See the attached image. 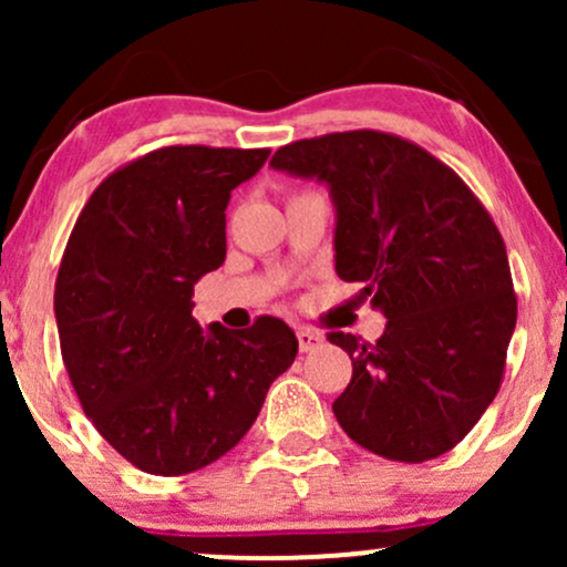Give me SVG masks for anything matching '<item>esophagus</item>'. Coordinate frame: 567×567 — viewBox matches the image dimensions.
I'll return each instance as SVG.
<instances>
[{"label":"esophagus","mask_w":567,"mask_h":567,"mask_svg":"<svg viewBox=\"0 0 567 567\" xmlns=\"http://www.w3.org/2000/svg\"><path fill=\"white\" fill-rule=\"evenodd\" d=\"M296 336H298V349H301V351H315L322 343V336L315 333V330L298 328Z\"/></svg>","instance_id":"1"}]
</instances>
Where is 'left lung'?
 <instances>
[{"label": "left lung", "mask_w": 567, "mask_h": 567, "mask_svg": "<svg viewBox=\"0 0 567 567\" xmlns=\"http://www.w3.org/2000/svg\"><path fill=\"white\" fill-rule=\"evenodd\" d=\"M269 165L330 186L338 277L386 317L375 343L328 333L354 368L338 424L405 464L453 451L498 394L517 322L491 213L445 162L381 130L292 141Z\"/></svg>", "instance_id": "obj_1"}]
</instances>
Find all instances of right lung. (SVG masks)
Listing matches in <instances>:
<instances>
[{"instance_id":"add662e5","label":"right lung","mask_w":567,"mask_h":567,"mask_svg":"<svg viewBox=\"0 0 567 567\" xmlns=\"http://www.w3.org/2000/svg\"><path fill=\"white\" fill-rule=\"evenodd\" d=\"M269 148L165 146L116 167L84 202L55 279L63 365L101 437L141 472L178 477L229 453L298 338L192 317L194 282L226 261L231 188Z\"/></svg>"}]
</instances>
